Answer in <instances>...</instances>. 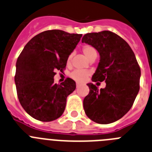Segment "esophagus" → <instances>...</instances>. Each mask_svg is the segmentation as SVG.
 Segmentation results:
<instances>
[{"label": "esophagus", "mask_w": 152, "mask_h": 152, "mask_svg": "<svg viewBox=\"0 0 152 152\" xmlns=\"http://www.w3.org/2000/svg\"><path fill=\"white\" fill-rule=\"evenodd\" d=\"M80 86V83H76V88H78V87Z\"/></svg>", "instance_id": "1"}]
</instances>
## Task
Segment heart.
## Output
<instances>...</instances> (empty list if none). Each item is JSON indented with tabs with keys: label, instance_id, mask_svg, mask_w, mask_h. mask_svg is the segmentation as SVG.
Segmentation results:
<instances>
[{
	"label": "heart",
	"instance_id": "1",
	"mask_svg": "<svg viewBox=\"0 0 152 152\" xmlns=\"http://www.w3.org/2000/svg\"><path fill=\"white\" fill-rule=\"evenodd\" d=\"M83 53H84V55L86 56V57L89 60H92V59H96V56H97V51H96V49L93 47L90 46V45H86L83 47ZM72 54L70 53L67 57L66 63L67 64L70 63L71 59H72ZM89 76V72L86 70H81V69H76L70 74V76L72 79H73L74 80L77 82H84L86 78Z\"/></svg>",
	"mask_w": 152,
	"mask_h": 152
}]
</instances>
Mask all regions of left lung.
<instances>
[{
    "label": "left lung",
    "mask_w": 152,
    "mask_h": 152,
    "mask_svg": "<svg viewBox=\"0 0 152 152\" xmlns=\"http://www.w3.org/2000/svg\"><path fill=\"white\" fill-rule=\"evenodd\" d=\"M82 42L99 53L92 82L106 83L100 90L94 84H87L89 93L83 100L84 111L96 123L115 122L130 110L140 89L141 69L134 52L121 37L108 30L85 34Z\"/></svg>",
    "instance_id": "1"
}]
</instances>
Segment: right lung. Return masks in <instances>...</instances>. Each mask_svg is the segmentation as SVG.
<instances>
[{"label": "right lung", "mask_w": 152, "mask_h": 152, "mask_svg": "<svg viewBox=\"0 0 152 152\" xmlns=\"http://www.w3.org/2000/svg\"><path fill=\"white\" fill-rule=\"evenodd\" d=\"M81 37L63 30H46L30 39L18 56L14 76L18 99L35 119L51 122L63 115L76 83L67 78L56 84L53 77L56 70L65 69L67 57Z\"/></svg>", "instance_id": "1"}]
</instances>
